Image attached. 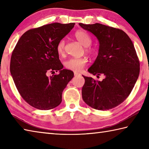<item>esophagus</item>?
I'll use <instances>...</instances> for the list:
<instances>
[{"label": "esophagus", "mask_w": 149, "mask_h": 149, "mask_svg": "<svg viewBox=\"0 0 149 149\" xmlns=\"http://www.w3.org/2000/svg\"><path fill=\"white\" fill-rule=\"evenodd\" d=\"M81 74L79 73H77V72H74V76L75 77H78V76H80Z\"/></svg>", "instance_id": "1"}]
</instances>
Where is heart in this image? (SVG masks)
I'll return each instance as SVG.
<instances>
[{
  "label": "heart",
  "mask_w": 149,
  "mask_h": 149,
  "mask_svg": "<svg viewBox=\"0 0 149 149\" xmlns=\"http://www.w3.org/2000/svg\"><path fill=\"white\" fill-rule=\"evenodd\" d=\"M75 37L83 46H85V51L87 53L94 54L95 49L90 45L92 43V39L90 35L86 31L80 30L75 32ZM65 40L64 39L60 40L56 46V50L59 55H63L65 53ZM88 63V59L86 57L70 58L66 60L64 65L65 68L69 70L74 72H80Z\"/></svg>",
  "instance_id": "b5f03b06"
}]
</instances>
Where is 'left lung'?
Here are the masks:
<instances>
[{
	"label": "left lung",
	"mask_w": 149,
	"mask_h": 149,
	"mask_svg": "<svg viewBox=\"0 0 149 149\" xmlns=\"http://www.w3.org/2000/svg\"><path fill=\"white\" fill-rule=\"evenodd\" d=\"M79 26L91 32L100 42L98 55L88 71L94 75L103 74L102 81L85 77L82 97L88 106L107 110L126 100L139 74V61L132 40L118 28L95 23Z\"/></svg>",
	"instance_id": "obj_1"
}]
</instances>
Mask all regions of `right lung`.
Returning <instances> with one entry per match:
<instances>
[{"label": "right lung", "mask_w": 149, "mask_h": 149, "mask_svg": "<svg viewBox=\"0 0 149 149\" xmlns=\"http://www.w3.org/2000/svg\"><path fill=\"white\" fill-rule=\"evenodd\" d=\"M75 23L55 22L29 30L20 37L12 52L10 72L20 95L39 110L54 109L62 101V93L74 77V72L63 69L56 46ZM60 70L48 77V72Z\"/></svg>", "instance_id": "add662e5"}]
</instances>
